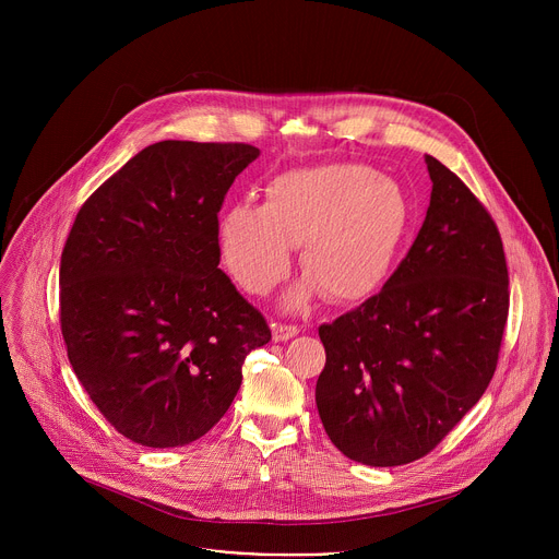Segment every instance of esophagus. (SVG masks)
<instances>
[{
    "mask_svg": "<svg viewBox=\"0 0 559 559\" xmlns=\"http://www.w3.org/2000/svg\"><path fill=\"white\" fill-rule=\"evenodd\" d=\"M296 334H298V328H294V325H283V323H274L272 325V336H274L276 343H287Z\"/></svg>",
    "mask_w": 559,
    "mask_h": 559,
    "instance_id": "34e87169",
    "label": "esophagus"
}]
</instances>
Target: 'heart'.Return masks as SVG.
Masks as SVG:
<instances>
[{"instance_id":"obj_1","label":"heart","mask_w":559,"mask_h":559,"mask_svg":"<svg viewBox=\"0 0 559 559\" xmlns=\"http://www.w3.org/2000/svg\"><path fill=\"white\" fill-rule=\"evenodd\" d=\"M263 192V205L227 207L216 231L221 263L243 292L270 294L298 246L307 278L287 294V309L318 289L332 302H358L386 281L412 221L401 183L367 166L330 164L276 175Z\"/></svg>"}]
</instances>
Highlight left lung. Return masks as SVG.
<instances>
[{"mask_svg":"<svg viewBox=\"0 0 559 559\" xmlns=\"http://www.w3.org/2000/svg\"><path fill=\"white\" fill-rule=\"evenodd\" d=\"M431 201L384 287L318 328L328 354L316 407L349 460L427 455L487 391L509 313L500 231L471 190L425 154Z\"/></svg>","mask_w":559,"mask_h":559,"instance_id":"8db88e82","label":"left lung"}]
</instances>
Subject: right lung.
I'll return each instance as SVG.
<instances>
[{
  "instance_id": "1",
  "label": "right lung",
  "mask_w": 559,
  "mask_h": 559,
  "mask_svg": "<svg viewBox=\"0 0 559 559\" xmlns=\"http://www.w3.org/2000/svg\"><path fill=\"white\" fill-rule=\"evenodd\" d=\"M261 154L248 143L158 141L79 210L61 252L68 360L128 440L186 447L241 386L272 332L218 270V210Z\"/></svg>"
}]
</instances>
